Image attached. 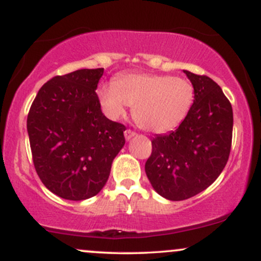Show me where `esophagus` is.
<instances>
[{"instance_id":"obj_1","label":"esophagus","mask_w":261,"mask_h":261,"mask_svg":"<svg viewBox=\"0 0 261 261\" xmlns=\"http://www.w3.org/2000/svg\"><path fill=\"white\" fill-rule=\"evenodd\" d=\"M124 135H125V139L128 141L130 139H133L135 135H136V133H135V131H133V130H130V128H127V130L124 133Z\"/></svg>"}]
</instances>
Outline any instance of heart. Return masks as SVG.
<instances>
[{"label":"heart","mask_w":261,"mask_h":261,"mask_svg":"<svg viewBox=\"0 0 261 261\" xmlns=\"http://www.w3.org/2000/svg\"><path fill=\"white\" fill-rule=\"evenodd\" d=\"M99 98L112 118L124 115L127 106L134 107V119L140 127L162 134L187 119L195 100V89L181 77L131 72L119 76L114 85L101 87Z\"/></svg>","instance_id":"obj_1"}]
</instances>
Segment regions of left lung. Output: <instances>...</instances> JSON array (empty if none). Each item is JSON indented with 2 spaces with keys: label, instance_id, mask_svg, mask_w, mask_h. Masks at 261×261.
Returning a JSON list of instances; mask_svg holds the SVG:
<instances>
[{
  "label": "left lung",
  "instance_id": "1",
  "mask_svg": "<svg viewBox=\"0 0 261 261\" xmlns=\"http://www.w3.org/2000/svg\"><path fill=\"white\" fill-rule=\"evenodd\" d=\"M195 89L190 113L175 131L152 140L145 170L161 196H195L221 174L230 153L233 110L221 87L205 74L184 71Z\"/></svg>",
  "mask_w": 261,
  "mask_h": 261
}]
</instances>
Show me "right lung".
I'll list each match as a JSON object with an SVG mask.
<instances>
[{
    "mask_svg": "<svg viewBox=\"0 0 261 261\" xmlns=\"http://www.w3.org/2000/svg\"><path fill=\"white\" fill-rule=\"evenodd\" d=\"M104 68L55 76L39 89L27 119L39 178L62 199L97 195L125 145V125L106 118L95 93Z\"/></svg>",
    "mask_w": 261,
    "mask_h": 261,
    "instance_id": "obj_1",
    "label": "right lung"
}]
</instances>
